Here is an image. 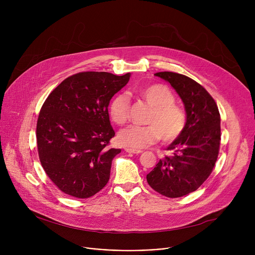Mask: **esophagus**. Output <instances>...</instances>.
Returning a JSON list of instances; mask_svg holds the SVG:
<instances>
[{"label":"esophagus","mask_w":255,"mask_h":255,"mask_svg":"<svg viewBox=\"0 0 255 255\" xmlns=\"http://www.w3.org/2000/svg\"><path fill=\"white\" fill-rule=\"evenodd\" d=\"M125 151H126V152H128V153H134V154H139V153H142V150L131 149V148H128V147H126V148H125Z\"/></svg>","instance_id":"1"}]
</instances>
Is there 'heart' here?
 Returning <instances> with one entry per match:
<instances>
[{"label": "heart", "mask_w": 255, "mask_h": 255, "mask_svg": "<svg viewBox=\"0 0 255 255\" xmlns=\"http://www.w3.org/2000/svg\"><path fill=\"white\" fill-rule=\"evenodd\" d=\"M139 95L152 109L147 118V126H128L118 134V141L123 146L141 149L155 143L159 138L171 142L184 132L187 115L183 108L174 104V96L164 85H151L139 91ZM130 101L124 94L116 95L109 105L111 119L119 125L128 119Z\"/></svg>", "instance_id": "b5f03b06"}]
</instances>
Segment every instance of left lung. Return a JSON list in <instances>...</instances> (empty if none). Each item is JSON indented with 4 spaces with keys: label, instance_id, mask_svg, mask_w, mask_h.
<instances>
[{
    "label": "left lung",
    "instance_id": "obj_1",
    "mask_svg": "<svg viewBox=\"0 0 255 255\" xmlns=\"http://www.w3.org/2000/svg\"><path fill=\"white\" fill-rule=\"evenodd\" d=\"M175 90L185 105L187 125L146 175L148 185L168 198H179L198 190L211 174L219 153L220 114L214 99L197 82L171 71L154 75Z\"/></svg>",
    "mask_w": 255,
    "mask_h": 255
}]
</instances>
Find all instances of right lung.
Here are the masks:
<instances>
[{"label": "right lung", "mask_w": 255, "mask_h": 255, "mask_svg": "<svg viewBox=\"0 0 255 255\" xmlns=\"http://www.w3.org/2000/svg\"><path fill=\"white\" fill-rule=\"evenodd\" d=\"M130 76L79 72L65 79L45 100L36 127L39 159L64 194L87 199L107 185L112 160L121 152L108 148L115 135L108 107Z\"/></svg>", "instance_id": "right-lung-1"}]
</instances>
